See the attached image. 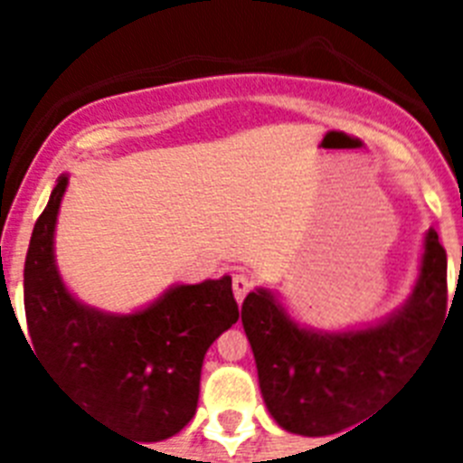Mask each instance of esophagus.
I'll list each match as a JSON object with an SVG mask.
<instances>
[{
    "label": "esophagus",
    "instance_id": "1",
    "mask_svg": "<svg viewBox=\"0 0 463 463\" xmlns=\"http://www.w3.org/2000/svg\"><path fill=\"white\" fill-rule=\"evenodd\" d=\"M250 288H252L250 278L245 276V273H236L234 282H232V289H234V297H236V301H239V304L245 298V294L250 292Z\"/></svg>",
    "mask_w": 463,
    "mask_h": 463
}]
</instances>
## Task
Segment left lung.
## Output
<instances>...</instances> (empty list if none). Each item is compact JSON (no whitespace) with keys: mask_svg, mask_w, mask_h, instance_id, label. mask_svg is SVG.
<instances>
[{"mask_svg":"<svg viewBox=\"0 0 463 463\" xmlns=\"http://www.w3.org/2000/svg\"><path fill=\"white\" fill-rule=\"evenodd\" d=\"M445 308L448 255L436 229H429L411 297L373 325L310 329L267 288L245 297L241 322L273 420L298 436H331L362 420L422 359Z\"/></svg>","mask_w":463,"mask_h":463,"instance_id":"obj_1","label":"left lung"}]
</instances>
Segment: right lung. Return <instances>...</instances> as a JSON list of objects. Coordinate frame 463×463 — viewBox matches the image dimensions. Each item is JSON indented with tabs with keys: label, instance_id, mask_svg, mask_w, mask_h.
I'll list each match as a JSON object with an SVG mask.
<instances>
[{
	"label": "right lung",
	"instance_id": "add662e5",
	"mask_svg": "<svg viewBox=\"0 0 463 463\" xmlns=\"http://www.w3.org/2000/svg\"><path fill=\"white\" fill-rule=\"evenodd\" d=\"M69 175L57 178L24 260V315L52 380L106 427L138 443L181 431L196 412L206 350L239 320L232 276L171 285L132 313L83 304L55 261V227Z\"/></svg>",
	"mask_w": 463,
	"mask_h": 463
}]
</instances>
